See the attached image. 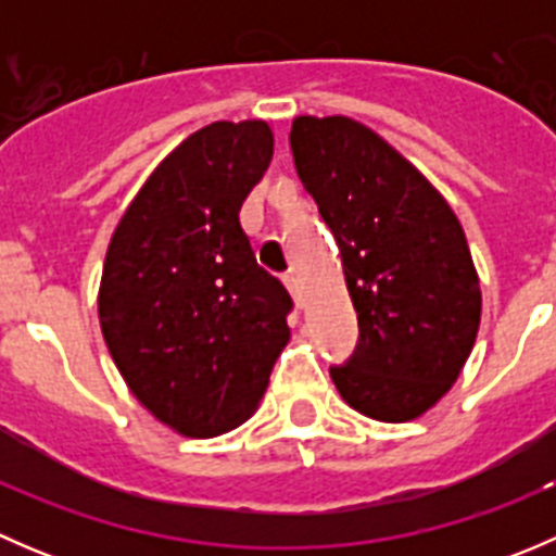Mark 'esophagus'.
Returning <instances> with one entry per match:
<instances>
[{
	"label": "esophagus",
	"instance_id": "34e87169",
	"mask_svg": "<svg viewBox=\"0 0 556 556\" xmlns=\"http://www.w3.org/2000/svg\"><path fill=\"white\" fill-rule=\"evenodd\" d=\"M285 285H288V290H290V295H293L295 306H299V309H304V288H301L299 277L288 274V277H285Z\"/></svg>",
	"mask_w": 556,
	"mask_h": 556
}]
</instances>
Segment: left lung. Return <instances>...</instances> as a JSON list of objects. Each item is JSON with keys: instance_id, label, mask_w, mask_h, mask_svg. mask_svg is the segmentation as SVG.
<instances>
[{"instance_id": "obj_1", "label": "left lung", "mask_w": 556, "mask_h": 556, "mask_svg": "<svg viewBox=\"0 0 556 556\" xmlns=\"http://www.w3.org/2000/svg\"><path fill=\"white\" fill-rule=\"evenodd\" d=\"M295 172L333 231L361 344L330 368L339 395L379 422H412L457 382L481 288L468 239L428 177L344 115H299Z\"/></svg>"}]
</instances>
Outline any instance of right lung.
Listing matches in <instances>:
<instances>
[{"mask_svg":"<svg viewBox=\"0 0 556 556\" xmlns=\"http://www.w3.org/2000/svg\"><path fill=\"white\" fill-rule=\"evenodd\" d=\"M271 155L266 121L199 128L150 172L106 247V350L134 397L188 439L247 422L290 341L293 301L239 223Z\"/></svg>","mask_w":556,"mask_h":556,"instance_id":"add662e5","label":"right lung"}]
</instances>
